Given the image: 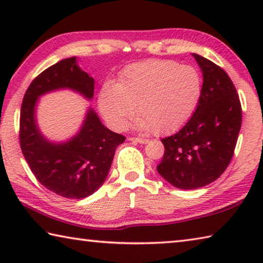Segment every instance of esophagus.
Returning a JSON list of instances; mask_svg holds the SVG:
<instances>
[{"mask_svg": "<svg viewBox=\"0 0 263 263\" xmlns=\"http://www.w3.org/2000/svg\"><path fill=\"white\" fill-rule=\"evenodd\" d=\"M128 140L133 141V142H139V144H146L148 140L147 139H144V138H138V137H130L128 138Z\"/></svg>", "mask_w": 263, "mask_h": 263, "instance_id": "34e87169", "label": "esophagus"}]
</instances>
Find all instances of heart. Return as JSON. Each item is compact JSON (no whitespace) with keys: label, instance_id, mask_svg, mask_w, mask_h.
<instances>
[{"label":"heart","instance_id":"b5f03b06","mask_svg":"<svg viewBox=\"0 0 263 263\" xmlns=\"http://www.w3.org/2000/svg\"><path fill=\"white\" fill-rule=\"evenodd\" d=\"M203 92L201 74L193 66L149 59L128 65L117 83L105 82L97 96L106 123L122 130L136 111L135 125L157 135L171 133L193 116Z\"/></svg>","mask_w":263,"mask_h":263}]
</instances>
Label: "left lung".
<instances>
[{
	"label": "left lung",
	"instance_id": "1",
	"mask_svg": "<svg viewBox=\"0 0 263 263\" xmlns=\"http://www.w3.org/2000/svg\"><path fill=\"white\" fill-rule=\"evenodd\" d=\"M203 73V92L181 130L161 140L158 173L176 188H201L216 181L233 157L241 127V104L232 80L212 61L193 53Z\"/></svg>",
	"mask_w": 263,
	"mask_h": 263
}]
</instances>
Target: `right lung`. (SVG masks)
Listing matches in <instances>:
<instances>
[{"label":"right lung","instance_id":"add662e5","mask_svg":"<svg viewBox=\"0 0 263 263\" xmlns=\"http://www.w3.org/2000/svg\"><path fill=\"white\" fill-rule=\"evenodd\" d=\"M94 83L78 66L77 57L67 58L39 74L22 103L20 142L26 162L41 184L66 198L88 197L104 183L116 148L125 137L106 128L89 108L77 135L64 142H53L39 130L35 108L39 97L59 89H70L91 100Z\"/></svg>","mask_w":263,"mask_h":263}]
</instances>
